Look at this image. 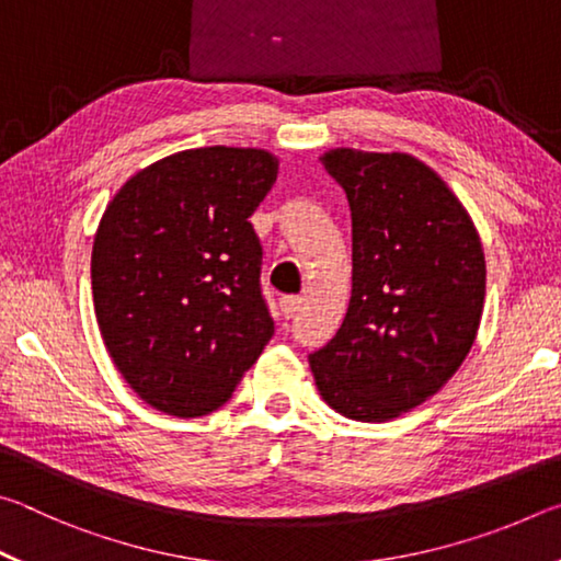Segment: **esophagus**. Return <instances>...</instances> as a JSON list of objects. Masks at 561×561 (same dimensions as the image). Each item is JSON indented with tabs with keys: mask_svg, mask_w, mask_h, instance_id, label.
I'll list each match as a JSON object with an SVG mask.
<instances>
[{
	"mask_svg": "<svg viewBox=\"0 0 561 561\" xmlns=\"http://www.w3.org/2000/svg\"><path fill=\"white\" fill-rule=\"evenodd\" d=\"M279 309H282V317L291 319L301 309V297H282L279 299Z\"/></svg>",
	"mask_w": 561,
	"mask_h": 561,
	"instance_id": "esophagus-1",
	"label": "esophagus"
}]
</instances>
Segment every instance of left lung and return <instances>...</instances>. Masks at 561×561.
<instances>
[{
	"instance_id": "left-lung-1",
	"label": "left lung",
	"mask_w": 561,
	"mask_h": 561,
	"mask_svg": "<svg viewBox=\"0 0 561 561\" xmlns=\"http://www.w3.org/2000/svg\"><path fill=\"white\" fill-rule=\"evenodd\" d=\"M351 207L344 324L309 356L319 396L351 421L383 423L458 371L485 304V252L448 183L408 153L319 156Z\"/></svg>"
}]
</instances>
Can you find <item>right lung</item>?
<instances>
[{
  "mask_svg": "<svg viewBox=\"0 0 561 561\" xmlns=\"http://www.w3.org/2000/svg\"><path fill=\"white\" fill-rule=\"evenodd\" d=\"M277 173L264 148H190L138 170L106 205L93 309L113 364L156 411L213 413L272 339L250 215Z\"/></svg>",
  "mask_w": 561,
  "mask_h": 561,
  "instance_id": "obj_1",
  "label": "right lung"
}]
</instances>
